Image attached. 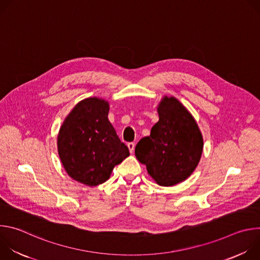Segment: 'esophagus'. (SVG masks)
<instances>
[{
  "mask_svg": "<svg viewBox=\"0 0 260 260\" xmlns=\"http://www.w3.org/2000/svg\"><path fill=\"white\" fill-rule=\"evenodd\" d=\"M135 146H136V144H135L134 142H129V143L127 144V147H128V149H129L131 153H133V152H134V150H135Z\"/></svg>",
  "mask_w": 260,
  "mask_h": 260,
  "instance_id": "obj_1",
  "label": "esophagus"
}]
</instances>
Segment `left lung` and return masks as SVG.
I'll return each mask as SVG.
<instances>
[{"instance_id":"obj_1","label":"left lung","mask_w":260,"mask_h":260,"mask_svg":"<svg viewBox=\"0 0 260 260\" xmlns=\"http://www.w3.org/2000/svg\"><path fill=\"white\" fill-rule=\"evenodd\" d=\"M158 115L150 136L139 141L135 153L157 184L173 186L194 171L204 142L194 118L175 98L160 102Z\"/></svg>"}]
</instances>
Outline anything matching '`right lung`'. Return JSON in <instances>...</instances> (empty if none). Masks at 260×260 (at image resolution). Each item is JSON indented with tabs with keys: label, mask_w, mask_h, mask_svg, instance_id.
Masks as SVG:
<instances>
[{
	"label": "right lung",
	"mask_w": 260,
	"mask_h": 260,
	"mask_svg": "<svg viewBox=\"0 0 260 260\" xmlns=\"http://www.w3.org/2000/svg\"><path fill=\"white\" fill-rule=\"evenodd\" d=\"M109 104L89 98L78 103L62 123L57 148L68 175L88 186L107 181L116 165L129 155L108 119Z\"/></svg>",
	"instance_id": "add662e5"
}]
</instances>
